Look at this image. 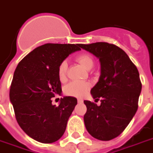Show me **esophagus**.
<instances>
[{
	"label": "esophagus",
	"mask_w": 153,
	"mask_h": 153,
	"mask_svg": "<svg viewBox=\"0 0 153 153\" xmlns=\"http://www.w3.org/2000/svg\"><path fill=\"white\" fill-rule=\"evenodd\" d=\"M83 102V100L82 99H78V103H82Z\"/></svg>",
	"instance_id": "34e87169"
}]
</instances>
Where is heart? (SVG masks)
<instances>
[{
	"instance_id": "heart-1",
	"label": "heart",
	"mask_w": 153,
	"mask_h": 153,
	"mask_svg": "<svg viewBox=\"0 0 153 153\" xmlns=\"http://www.w3.org/2000/svg\"><path fill=\"white\" fill-rule=\"evenodd\" d=\"M76 60L82 67L87 71H90L93 68L95 65L94 58L91 55L87 53L81 54L77 56ZM67 62L65 61L60 64L58 67V77L62 82H64L66 79V71H67ZM90 85L88 82H73L69 83L65 88V93L67 96L74 97H82L88 91Z\"/></svg>"
}]
</instances>
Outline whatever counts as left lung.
<instances>
[{
	"instance_id": "left-lung-1",
	"label": "left lung",
	"mask_w": 153,
	"mask_h": 153,
	"mask_svg": "<svg viewBox=\"0 0 153 153\" xmlns=\"http://www.w3.org/2000/svg\"><path fill=\"white\" fill-rule=\"evenodd\" d=\"M80 48L96 56L100 63V75L91 89L95 100L83 102V117L88 133L99 140L116 138L128 126L138 109L142 84L136 66L117 46L105 42L80 45Z\"/></svg>"
}]
</instances>
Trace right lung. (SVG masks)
I'll return each mask as SVG.
<instances>
[{
	"instance_id": "add662e5",
	"label": "right lung",
	"mask_w": 153,
	"mask_h": 153,
	"mask_svg": "<svg viewBox=\"0 0 153 153\" xmlns=\"http://www.w3.org/2000/svg\"><path fill=\"white\" fill-rule=\"evenodd\" d=\"M79 50V44H45L28 53L14 71L10 102L20 127L38 142L53 143L65 132L77 99L64 97L56 106L51 98L62 94L60 64Z\"/></svg>"
}]
</instances>
